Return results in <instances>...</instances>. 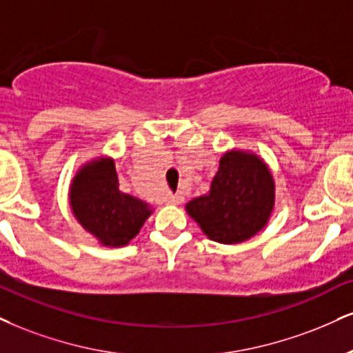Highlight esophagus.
<instances>
[{
  "instance_id": "obj_1",
  "label": "esophagus",
  "mask_w": 353,
  "mask_h": 353,
  "mask_svg": "<svg viewBox=\"0 0 353 353\" xmlns=\"http://www.w3.org/2000/svg\"><path fill=\"white\" fill-rule=\"evenodd\" d=\"M182 202V195L176 194V195H168L165 197V203H172V205H177V203Z\"/></svg>"
}]
</instances>
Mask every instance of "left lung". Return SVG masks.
Here are the masks:
<instances>
[{
    "label": "left lung",
    "mask_w": 353,
    "mask_h": 353,
    "mask_svg": "<svg viewBox=\"0 0 353 353\" xmlns=\"http://www.w3.org/2000/svg\"><path fill=\"white\" fill-rule=\"evenodd\" d=\"M274 207V181L256 154L228 151L220 159L209 194L185 210L210 240L232 245L252 239L268 223Z\"/></svg>",
    "instance_id": "1"
}]
</instances>
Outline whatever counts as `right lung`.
I'll use <instances>...</instances> for the list:
<instances>
[{
    "mask_svg": "<svg viewBox=\"0 0 353 353\" xmlns=\"http://www.w3.org/2000/svg\"><path fill=\"white\" fill-rule=\"evenodd\" d=\"M70 209L79 223L105 246H125L152 214L148 203L120 190L113 159L82 165L70 185Z\"/></svg>",
    "mask_w": 353,
    "mask_h": 353,
    "instance_id": "obj_1",
    "label": "right lung"
}]
</instances>
